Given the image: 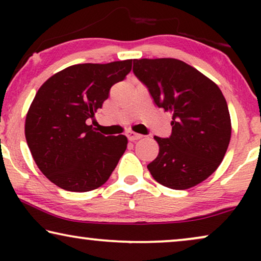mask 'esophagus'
Returning a JSON list of instances; mask_svg holds the SVG:
<instances>
[{
	"label": "esophagus",
	"instance_id": "obj_1",
	"mask_svg": "<svg viewBox=\"0 0 261 261\" xmlns=\"http://www.w3.org/2000/svg\"><path fill=\"white\" fill-rule=\"evenodd\" d=\"M126 137L128 138V140L129 141H135V140H139V139H141L142 135L139 133H135L133 130H128L126 133Z\"/></svg>",
	"mask_w": 261,
	"mask_h": 261
}]
</instances>
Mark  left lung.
<instances>
[{"instance_id": "8db88e82", "label": "left lung", "mask_w": 261, "mask_h": 261, "mask_svg": "<svg viewBox=\"0 0 261 261\" xmlns=\"http://www.w3.org/2000/svg\"><path fill=\"white\" fill-rule=\"evenodd\" d=\"M133 72L159 108L172 114L169 138L154 137L159 154L147 169L164 187L184 190L222 162L231 126L226 98L208 77L173 58L134 59Z\"/></svg>"}]
</instances>
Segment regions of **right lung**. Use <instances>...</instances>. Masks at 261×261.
I'll use <instances>...</instances> for the list:
<instances>
[{
  "mask_svg": "<svg viewBox=\"0 0 261 261\" xmlns=\"http://www.w3.org/2000/svg\"><path fill=\"white\" fill-rule=\"evenodd\" d=\"M132 70V59L78 64L53 74L39 89L26 116L24 135L35 164L57 187L97 189L126 151L124 135L106 137L87 123Z\"/></svg>",
  "mask_w": 261,
  "mask_h": 261,
  "instance_id": "1",
  "label": "right lung"
}]
</instances>
